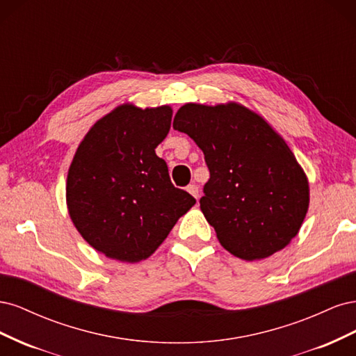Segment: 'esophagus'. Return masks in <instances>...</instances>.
Listing matches in <instances>:
<instances>
[{"instance_id":"1","label":"esophagus","mask_w":356,"mask_h":356,"mask_svg":"<svg viewBox=\"0 0 356 356\" xmlns=\"http://www.w3.org/2000/svg\"><path fill=\"white\" fill-rule=\"evenodd\" d=\"M187 191H188L190 195H191L193 197H195L196 200L199 199V187H197L196 184H190V186L187 187Z\"/></svg>"}]
</instances>
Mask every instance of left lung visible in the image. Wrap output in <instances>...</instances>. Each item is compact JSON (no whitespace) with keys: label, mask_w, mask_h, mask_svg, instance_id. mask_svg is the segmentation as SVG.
<instances>
[{"label":"left lung","mask_w":356,"mask_h":356,"mask_svg":"<svg viewBox=\"0 0 356 356\" xmlns=\"http://www.w3.org/2000/svg\"><path fill=\"white\" fill-rule=\"evenodd\" d=\"M174 129L204 154L211 177L200 209L224 250L255 261L296 238L309 209V181L260 114L238 102H188L175 114Z\"/></svg>","instance_id":"1"}]
</instances>
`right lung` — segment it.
Here are the masks:
<instances>
[{"mask_svg": "<svg viewBox=\"0 0 356 356\" xmlns=\"http://www.w3.org/2000/svg\"><path fill=\"white\" fill-rule=\"evenodd\" d=\"M172 108L122 104L99 118L74 154L67 207L81 238L122 263L154 254L196 199L170 182L156 147L169 134Z\"/></svg>", "mask_w": 356, "mask_h": 356, "instance_id": "1", "label": "right lung"}]
</instances>
